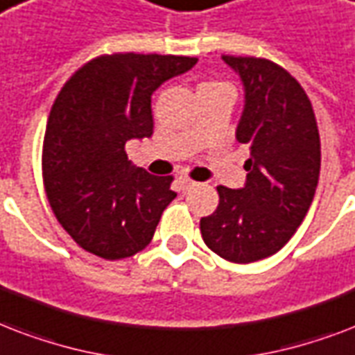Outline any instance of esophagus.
Returning <instances> with one entry per match:
<instances>
[{"label":"esophagus","mask_w":355,"mask_h":355,"mask_svg":"<svg viewBox=\"0 0 355 355\" xmlns=\"http://www.w3.org/2000/svg\"><path fill=\"white\" fill-rule=\"evenodd\" d=\"M178 181H180L181 191H189V189H192V187H196V181H192L191 178H187V175H180Z\"/></svg>","instance_id":"esophagus-1"}]
</instances>
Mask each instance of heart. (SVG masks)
<instances>
[{
	"label": "heart",
	"instance_id": "heart-1",
	"mask_svg": "<svg viewBox=\"0 0 355 355\" xmlns=\"http://www.w3.org/2000/svg\"><path fill=\"white\" fill-rule=\"evenodd\" d=\"M205 85H218V83H205Z\"/></svg>",
	"mask_w": 355,
	"mask_h": 355
}]
</instances>
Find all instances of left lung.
Listing matches in <instances>:
<instances>
[{
    "instance_id": "obj_1",
    "label": "left lung",
    "mask_w": 355,
    "mask_h": 355,
    "mask_svg": "<svg viewBox=\"0 0 355 355\" xmlns=\"http://www.w3.org/2000/svg\"><path fill=\"white\" fill-rule=\"evenodd\" d=\"M244 89L235 137L250 148L243 189L216 187L220 202L200 220L203 243L233 263L276 254L311 207L320 139L311 101L289 72L266 59L222 55Z\"/></svg>"
}]
</instances>
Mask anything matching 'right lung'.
I'll list each match as a JSON object with an SVG mask.
<instances>
[{"label":"right lung","instance_id":"1","mask_svg":"<svg viewBox=\"0 0 355 355\" xmlns=\"http://www.w3.org/2000/svg\"><path fill=\"white\" fill-rule=\"evenodd\" d=\"M178 55H101L66 81L48 118L42 174L49 205L90 254L131 257L152 241L178 192L128 159V140L153 135L152 94L196 64Z\"/></svg>","mask_w":355,"mask_h":355}]
</instances>
